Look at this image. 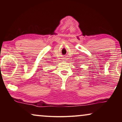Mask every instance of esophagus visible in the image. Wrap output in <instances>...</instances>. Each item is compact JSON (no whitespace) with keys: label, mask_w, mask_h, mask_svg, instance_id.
I'll return each mask as SVG.
<instances>
[{"label":"esophagus","mask_w":122,"mask_h":122,"mask_svg":"<svg viewBox=\"0 0 122 122\" xmlns=\"http://www.w3.org/2000/svg\"><path fill=\"white\" fill-rule=\"evenodd\" d=\"M63 61H66V58H63Z\"/></svg>","instance_id":"obj_1"}]
</instances>
